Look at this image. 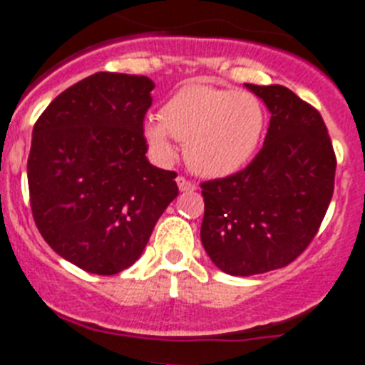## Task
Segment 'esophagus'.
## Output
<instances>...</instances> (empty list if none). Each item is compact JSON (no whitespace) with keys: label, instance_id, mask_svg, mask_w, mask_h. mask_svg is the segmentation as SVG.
I'll list each match as a JSON object with an SVG mask.
<instances>
[{"label":"esophagus","instance_id":"esophagus-1","mask_svg":"<svg viewBox=\"0 0 365 365\" xmlns=\"http://www.w3.org/2000/svg\"><path fill=\"white\" fill-rule=\"evenodd\" d=\"M176 182H178V187L182 192L196 191V183L191 182V180H187L185 176H178V178H176Z\"/></svg>","mask_w":365,"mask_h":365}]
</instances>
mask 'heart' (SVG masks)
<instances>
[{"label": "heart", "mask_w": 365, "mask_h": 365, "mask_svg": "<svg viewBox=\"0 0 365 365\" xmlns=\"http://www.w3.org/2000/svg\"><path fill=\"white\" fill-rule=\"evenodd\" d=\"M264 130V110L246 91L224 90L202 82L180 88L165 103L161 119L148 117L143 132L158 156H174L173 138L185 145L195 173L224 178L253 158Z\"/></svg>", "instance_id": "heart-1"}]
</instances>
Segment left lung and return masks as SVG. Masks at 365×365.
<instances>
[{"label": "left lung", "mask_w": 365, "mask_h": 365, "mask_svg": "<svg viewBox=\"0 0 365 365\" xmlns=\"http://www.w3.org/2000/svg\"><path fill=\"white\" fill-rule=\"evenodd\" d=\"M270 110L264 145L246 169L202 183V244L230 275L290 264L312 242L334 191L336 156L314 106L288 88L246 84Z\"/></svg>", "instance_id": "8db88e82"}]
</instances>
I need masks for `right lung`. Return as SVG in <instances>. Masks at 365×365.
I'll use <instances>...</instances> for the list:
<instances>
[{"instance_id": "obj_1", "label": "right lung", "mask_w": 365, "mask_h": 365, "mask_svg": "<svg viewBox=\"0 0 365 365\" xmlns=\"http://www.w3.org/2000/svg\"><path fill=\"white\" fill-rule=\"evenodd\" d=\"M154 82L95 73L56 97L33 128L27 180L33 218L60 257L97 275L134 264L167 205L174 170L147 160Z\"/></svg>"}]
</instances>
